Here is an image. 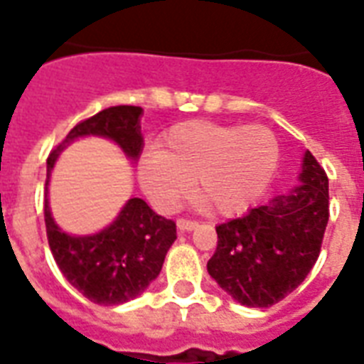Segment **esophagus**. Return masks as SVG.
Instances as JSON below:
<instances>
[{"instance_id":"esophagus-1","label":"esophagus","mask_w":364,"mask_h":364,"mask_svg":"<svg viewBox=\"0 0 364 364\" xmlns=\"http://www.w3.org/2000/svg\"><path fill=\"white\" fill-rule=\"evenodd\" d=\"M198 227V223L193 221V219H177V228L181 230V232H187V230H194V228Z\"/></svg>"}]
</instances>
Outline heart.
I'll use <instances>...</instances> for the list:
<instances>
[{
  "label": "heart",
  "mask_w": 364,
  "mask_h": 364,
  "mask_svg": "<svg viewBox=\"0 0 364 364\" xmlns=\"http://www.w3.org/2000/svg\"><path fill=\"white\" fill-rule=\"evenodd\" d=\"M279 164V141L262 124L188 121L164 136V149L143 153L137 176L154 208L171 211L194 187L225 217L238 215L266 193Z\"/></svg>",
  "instance_id": "b5f03b06"
}]
</instances>
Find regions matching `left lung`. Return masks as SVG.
<instances>
[{
  "instance_id": "8db88e82",
  "label": "left lung",
  "mask_w": 364,
  "mask_h": 364,
  "mask_svg": "<svg viewBox=\"0 0 364 364\" xmlns=\"http://www.w3.org/2000/svg\"><path fill=\"white\" fill-rule=\"evenodd\" d=\"M299 179L291 193L215 228L208 272L240 304H277L316 264L328 223V177L310 151Z\"/></svg>"
}]
</instances>
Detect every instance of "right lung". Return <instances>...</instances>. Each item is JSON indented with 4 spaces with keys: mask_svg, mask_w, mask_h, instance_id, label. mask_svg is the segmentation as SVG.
<instances>
[{
    "mask_svg": "<svg viewBox=\"0 0 364 364\" xmlns=\"http://www.w3.org/2000/svg\"><path fill=\"white\" fill-rule=\"evenodd\" d=\"M137 105H115L85 119L65 136L47 159L48 177L60 151L77 137H109L136 160L143 151ZM45 227L48 247L60 272L73 287L100 306H117L136 299L156 279L166 253L176 242V223L154 213L141 198H130L109 227L92 236H70L54 223L45 193Z\"/></svg>",
    "mask_w": 364,
    "mask_h": 364,
    "instance_id": "add662e5",
    "label": "right lung"
}]
</instances>
